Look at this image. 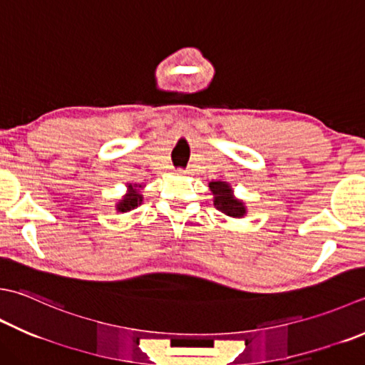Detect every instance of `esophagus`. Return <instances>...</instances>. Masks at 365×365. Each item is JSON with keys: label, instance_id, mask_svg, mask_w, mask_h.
Returning a JSON list of instances; mask_svg holds the SVG:
<instances>
[{"label": "esophagus", "instance_id": "esophagus-1", "mask_svg": "<svg viewBox=\"0 0 365 365\" xmlns=\"http://www.w3.org/2000/svg\"><path fill=\"white\" fill-rule=\"evenodd\" d=\"M178 174H183V175H190L191 174V170L188 169V170H178Z\"/></svg>", "mask_w": 365, "mask_h": 365}]
</instances>
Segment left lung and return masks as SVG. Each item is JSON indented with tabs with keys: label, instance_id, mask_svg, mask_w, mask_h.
Here are the masks:
<instances>
[{
	"label": "left lung",
	"instance_id": "1",
	"mask_svg": "<svg viewBox=\"0 0 365 365\" xmlns=\"http://www.w3.org/2000/svg\"><path fill=\"white\" fill-rule=\"evenodd\" d=\"M209 188L213 195V205L217 210L231 218H244L247 215V205L242 199L234 196V190L227 182H210Z\"/></svg>",
	"mask_w": 365,
	"mask_h": 365
}]
</instances>
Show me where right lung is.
Here are the masks:
<instances>
[{"label": "right lung", "instance_id": "add662e5", "mask_svg": "<svg viewBox=\"0 0 365 365\" xmlns=\"http://www.w3.org/2000/svg\"><path fill=\"white\" fill-rule=\"evenodd\" d=\"M126 195L121 196L118 199V202L115 204V210L120 213H126L130 210H134L135 207L140 205L142 201H144V195H142V190H144V185H138V183H126Z\"/></svg>", "mask_w": 365, "mask_h": 365}]
</instances>
